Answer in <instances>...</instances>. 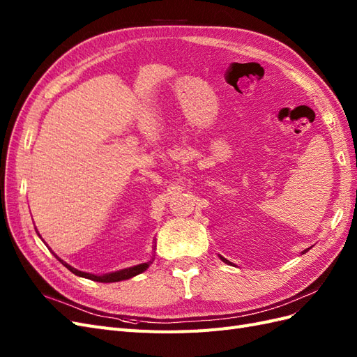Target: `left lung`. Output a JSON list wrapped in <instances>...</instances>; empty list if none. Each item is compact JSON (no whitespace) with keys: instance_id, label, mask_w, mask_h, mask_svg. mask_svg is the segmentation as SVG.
Returning <instances> with one entry per match:
<instances>
[{"instance_id":"left-lung-1","label":"left lung","mask_w":357,"mask_h":357,"mask_svg":"<svg viewBox=\"0 0 357 357\" xmlns=\"http://www.w3.org/2000/svg\"><path fill=\"white\" fill-rule=\"evenodd\" d=\"M302 253H307V250H304V252H302ZM220 259H222V261H223L225 264H231L229 261H226V259H225V257H222V256H220Z\"/></svg>"}]
</instances>
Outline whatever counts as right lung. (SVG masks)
<instances>
[{
  "label": "right lung",
  "mask_w": 357,
  "mask_h": 357,
  "mask_svg": "<svg viewBox=\"0 0 357 357\" xmlns=\"http://www.w3.org/2000/svg\"><path fill=\"white\" fill-rule=\"evenodd\" d=\"M58 257V256H56ZM59 259V257H58ZM59 262L67 266L70 271L75 275L79 277H83V278H89L92 280V282H98V283H116V282H122V280H128V278H132L138 274L144 273L146 269L152 265L153 262V257L150 259V261L144 262V264H139V265H135V266H129V268H125V269H119V271H114V273H109V274H102V275H95V274H89V273H83V271H79V269H75L73 266H70L67 262H63L62 259H59Z\"/></svg>",
  "instance_id": "1"
}]
</instances>
